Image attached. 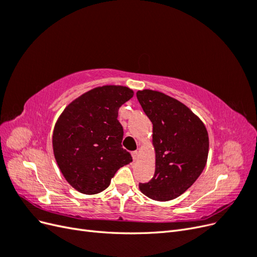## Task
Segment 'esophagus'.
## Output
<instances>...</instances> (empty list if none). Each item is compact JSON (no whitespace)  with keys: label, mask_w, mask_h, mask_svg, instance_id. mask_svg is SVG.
Instances as JSON below:
<instances>
[{"label":"esophagus","mask_w":257,"mask_h":257,"mask_svg":"<svg viewBox=\"0 0 257 257\" xmlns=\"http://www.w3.org/2000/svg\"><path fill=\"white\" fill-rule=\"evenodd\" d=\"M132 157H133V160H134V161H137V160H138V157H139L138 151H133V152H132Z\"/></svg>","instance_id":"esophagus-1"}]
</instances>
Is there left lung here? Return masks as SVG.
Listing matches in <instances>:
<instances>
[{"label":"left lung","instance_id":"8db88e82","mask_svg":"<svg viewBox=\"0 0 257 257\" xmlns=\"http://www.w3.org/2000/svg\"><path fill=\"white\" fill-rule=\"evenodd\" d=\"M143 110L153 124L155 173L139 183L146 196L167 201L183 194L206 166L209 138L197 115L164 93L143 90L136 93Z\"/></svg>","mask_w":257,"mask_h":257}]
</instances>
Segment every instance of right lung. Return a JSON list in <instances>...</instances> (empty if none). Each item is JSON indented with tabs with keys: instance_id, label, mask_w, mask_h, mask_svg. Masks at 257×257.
I'll return each instance as SVG.
<instances>
[{
	"instance_id": "obj_1",
	"label": "right lung",
	"mask_w": 257,
	"mask_h": 257,
	"mask_svg": "<svg viewBox=\"0 0 257 257\" xmlns=\"http://www.w3.org/2000/svg\"><path fill=\"white\" fill-rule=\"evenodd\" d=\"M134 92L104 85L69 104L53 130L54 158L66 181L78 192L96 194L107 189L116 170L133 161L122 148L119 108Z\"/></svg>"
}]
</instances>
